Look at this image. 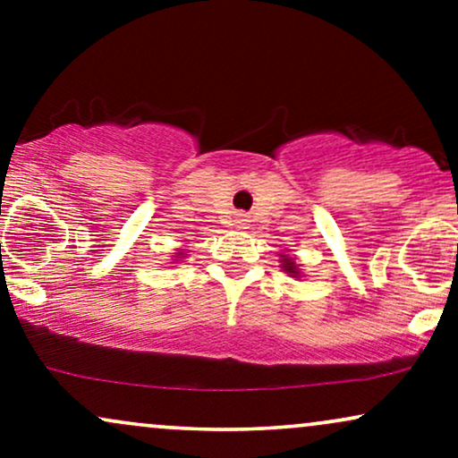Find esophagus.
<instances>
[{
	"mask_svg": "<svg viewBox=\"0 0 458 458\" xmlns=\"http://www.w3.org/2000/svg\"><path fill=\"white\" fill-rule=\"evenodd\" d=\"M239 222H245V219H239Z\"/></svg>",
	"mask_w": 458,
	"mask_h": 458,
	"instance_id": "34e87169",
	"label": "esophagus"
}]
</instances>
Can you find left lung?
I'll list each match as a JSON object with an SVG mask.
<instances>
[{"label":"left lung","instance_id":"obj_1","mask_svg":"<svg viewBox=\"0 0 458 458\" xmlns=\"http://www.w3.org/2000/svg\"><path fill=\"white\" fill-rule=\"evenodd\" d=\"M284 271H288V273H293V276H297V267H295V262H293L291 259H284Z\"/></svg>","mask_w":458,"mask_h":458}]
</instances>
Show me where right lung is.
I'll use <instances>...</instances> for the list:
<instances>
[{"mask_svg": "<svg viewBox=\"0 0 458 458\" xmlns=\"http://www.w3.org/2000/svg\"><path fill=\"white\" fill-rule=\"evenodd\" d=\"M178 259H181V256H178Z\"/></svg>", "mask_w": 458, "mask_h": 458, "instance_id": "add662e5", "label": "right lung"}]
</instances>
